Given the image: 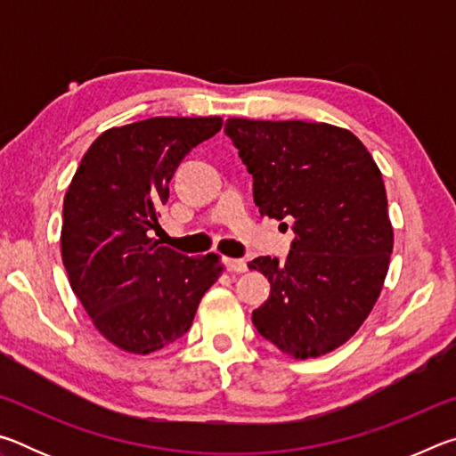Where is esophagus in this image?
<instances>
[{"label":"esophagus","instance_id":"obj_1","mask_svg":"<svg viewBox=\"0 0 456 456\" xmlns=\"http://www.w3.org/2000/svg\"><path fill=\"white\" fill-rule=\"evenodd\" d=\"M225 267L231 273H243L247 269V264L243 259H225Z\"/></svg>","mask_w":456,"mask_h":456}]
</instances>
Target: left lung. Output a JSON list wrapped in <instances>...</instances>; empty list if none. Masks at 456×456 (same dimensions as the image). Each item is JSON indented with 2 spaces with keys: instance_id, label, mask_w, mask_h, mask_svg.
Segmentation results:
<instances>
[{
  "instance_id": "obj_1",
  "label": "left lung",
  "mask_w": 456,
  "mask_h": 456,
  "mask_svg": "<svg viewBox=\"0 0 456 456\" xmlns=\"http://www.w3.org/2000/svg\"><path fill=\"white\" fill-rule=\"evenodd\" d=\"M261 215L291 221L285 261L257 257L272 291L253 326L293 358H318L356 334L388 272L395 233L372 154L350 130L304 120L229 118ZM288 227V223H281Z\"/></svg>"
}]
</instances>
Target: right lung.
Masks as SVG:
<instances>
[{"label": "right lung", "instance_id": "obj_1", "mask_svg": "<svg viewBox=\"0 0 456 456\" xmlns=\"http://www.w3.org/2000/svg\"><path fill=\"white\" fill-rule=\"evenodd\" d=\"M221 117H154L100 134L64 197L61 259L72 291L108 342L151 354L187 334L221 257L159 245V209L181 160Z\"/></svg>", "mask_w": 456, "mask_h": 456}]
</instances>
